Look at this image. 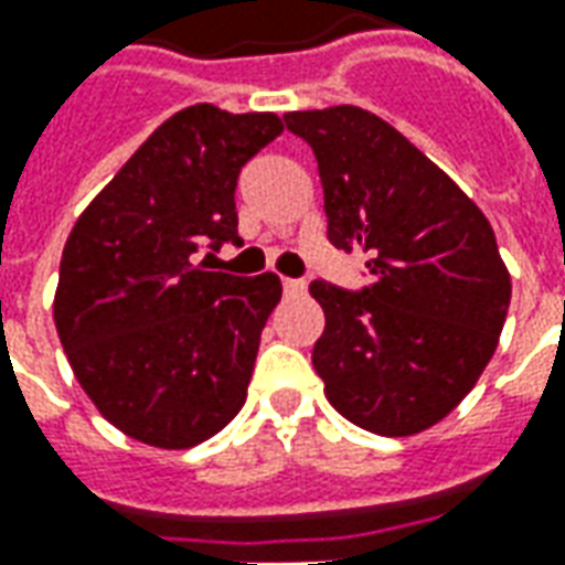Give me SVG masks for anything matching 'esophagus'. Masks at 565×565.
Returning a JSON list of instances; mask_svg holds the SVG:
<instances>
[{
  "label": "esophagus",
  "instance_id": "esophagus-1",
  "mask_svg": "<svg viewBox=\"0 0 565 565\" xmlns=\"http://www.w3.org/2000/svg\"><path fill=\"white\" fill-rule=\"evenodd\" d=\"M284 294H287V296H302V294H306V281H296V278H284Z\"/></svg>",
  "mask_w": 565,
  "mask_h": 565
}]
</instances>
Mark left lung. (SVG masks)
Masks as SVG:
<instances>
[{
    "instance_id": "obj_1",
    "label": "left lung",
    "mask_w": 565,
    "mask_h": 565,
    "mask_svg": "<svg viewBox=\"0 0 565 565\" xmlns=\"http://www.w3.org/2000/svg\"><path fill=\"white\" fill-rule=\"evenodd\" d=\"M318 157L330 242L369 254L372 284L315 281L323 335L311 351L330 405L379 436L448 417L497 351L511 275L484 211L405 139L356 105L290 111Z\"/></svg>"
}]
</instances>
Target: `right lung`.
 <instances>
[{
	"label": "right lung",
	"mask_w": 565,
	"mask_h": 565,
	"mask_svg": "<svg viewBox=\"0 0 565 565\" xmlns=\"http://www.w3.org/2000/svg\"><path fill=\"white\" fill-rule=\"evenodd\" d=\"M281 132L271 111L190 105L150 132L68 233L56 335L99 415L150 448H193L245 405L281 278L211 271L196 254L242 242L235 181Z\"/></svg>",
	"instance_id": "obj_1"
}]
</instances>
